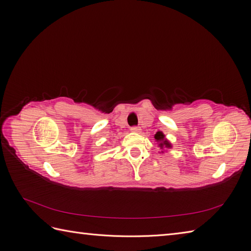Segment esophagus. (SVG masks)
<instances>
[{
	"mask_svg": "<svg viewBox=\"0 0 251 251\" xmlns=\"http://www.w3.org/2000/svg\"><path fill=\"white\" fill-rule=\"evenodd\" d=\"M131 131L133 133H140L141 132V128L139 126H132L131 127Z\"/></svg>",
	"mask_w": 251,
	"mask_h": 251,
	"instance_id": "34e87169",
	"label": "esophagus"
}]
</instances>
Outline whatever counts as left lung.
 Returning <instances> with one entry per match:
<instances>
[{"label":"left lung","mask_w":251,"mask_h":251,"mask_svg":"<svg viewBox=\"0 0 251 251\" xmlns=\"http://www.w3.org/2000/svg\"><path fill=\"white\" fill-rule=\"evenodd\" d=\"M154 137H155V140L158 144V147L160 148V150H161V153H165V151H168L169 149L173 148V144L168 140V138L165 137V135L161 131H158L155 134Z\"/></svg>","instance_id":"left-lung-1"}]
</instances>
